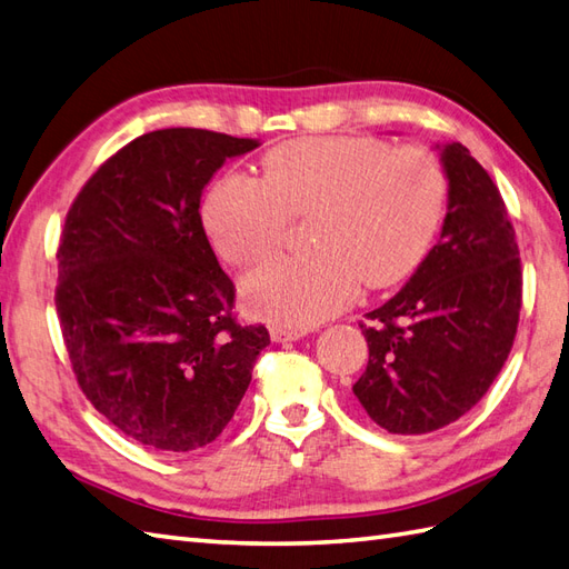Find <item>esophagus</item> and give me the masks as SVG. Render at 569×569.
Segmentation results:
<instances>
[{"label":"esophagus","mask_w":569,"mask_h":569,"mask_svg":"<svg viewBox=\"0 0 569 569\" xmlns=\"http://www.w3.org/2000/svg\"><path fill=\"white\" fill-rule=\"evenodd\" d=\"M308 335V329H293V327H273L271 329V339L279 341V345H283V341H298Z\"/></svg>","instance_id":"esophagus-1"}]
</instances>
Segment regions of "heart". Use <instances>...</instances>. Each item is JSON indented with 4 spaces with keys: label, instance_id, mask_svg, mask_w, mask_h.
Returning <instances> with one entry per match:
<instances>
[{
    "label": "heart",
    "instance_id": "1",
    "mask_svg": "<svg viewBox=\"0 0 569 569\" xmlns=\"http://www.w3.org/2000/svg\"><path fill=\"white\" fill-rule=\"evenodd\" d=\"M446 191L443 169L427 150L315 136L263 154L259 181L222 177L206 198L203 222L220 257L247 267L281 244L288 218L312 213L315 252L273 259L242 281L249 312L306 329L345 310L361 281L388 288L407 279L441 228Z\"/></svg>",
    "mask_w": 569,
    "mask_h": 569
}]
</instances>
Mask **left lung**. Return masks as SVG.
<instances>
[{"instance_id":"left-lung-1","label":"left lung","mask_w":569,"mask_h":569,"mask_svg":"<svg viewBox=\"0 0 569 569\" xmlns=\"http://www.w3.org/2000/svg\"><path fill=\"white\" fill-rule=\"evenodd\" d=\"M448 181L439 244L361 325L368 366L353 395L390 433H429L480 402L521 310L517 234L499 189L460 142L433 144Z\"/></svg>"}]
</instances>
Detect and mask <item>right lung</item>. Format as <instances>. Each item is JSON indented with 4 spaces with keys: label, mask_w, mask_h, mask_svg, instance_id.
I'll return each mask as SVG.
<instances>
[{
    "label": "right lung",
    "mask_w": 569,
    "mask_h": 569,
    "mask_svg": "<svg viewBox=\"0 0 569 569\" xmlns=\"http://www.w3.org/2000/svg\"><path fill=\"white\" fill-rule=\"evenodd\" d=\"M259 144L152 130L99 167L64 220L56 306L77 382L154 451L216 441L271 341L267 327L232 320L234 286L198 213L216 171Z\"/></svg>",
    "instance_id": "right-lung-1"
}]
</instances>
